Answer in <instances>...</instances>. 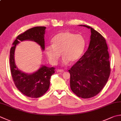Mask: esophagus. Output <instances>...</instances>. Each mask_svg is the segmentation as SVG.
I'll use <instances>...</instances> for the list:
<instances>
[{
	"mask_svg": "<svg viewBox=\"0 0 121 121\" xmlns=\"http://www.w3.org/2000/svg\"><path fill=\"white\" fill-rule=\"evenodd\" d=\"M56 72L57 73H63L64 71V70H63V69H56Z\"/></svg>",
	"mask_w": 121,
	"mask_h": 121,
	"instance_id": "esophagus-1",
	"label": "esophagus"
}]
</instances>
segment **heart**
<instances>
[{
    "label": "heart",
    "mask_w": 121,
    "mask_h": 121,
    "mask_svg": "<svg viewBox=\"0 0 121 121\" xmlns=\"http://www.w3.org/2000/svg\"><path fill=\"white\" fill-rule=\"evenodd\" d=\"M85 40L80 34L68 31L60 32L52 39V46L45 47V53L52 64H57L60 56L63 57V65L68 62L74 63L81 58L85 47Z\"/></svg>",
    "instance_id": "1"
}]
</instances>
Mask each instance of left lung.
I'll return each instance as SVG.
<instances>
[{
  "mask_svg": "<svg viewBox=\"0 0 121 121\" xmlns=\"http://www.w3.org/2000/svg\"><path fill=\"white\" fill-rule=\"evenodd\" d=\"M79 26L91 29V40L83 56L68 70L70 86L77 96L88 99L96 96L106 85L111 73L110 57L101 34L90 26Z\"/></svg>",
  "mask_w": 121,
  "mask_h": 121,
  "instance_id": "obj_1",
  "label": "left lung"
}]
</instances>
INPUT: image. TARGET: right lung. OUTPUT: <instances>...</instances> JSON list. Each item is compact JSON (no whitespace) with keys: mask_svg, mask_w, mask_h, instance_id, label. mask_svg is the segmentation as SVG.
<instances>
[{"mask_svg":"<svg viewBox=\"0 0 121 121\" xmlns=\"http://www.w3.org/2000/svg\"><path fill=\"white\" fill-rule=\"evenodd\" d=\"M45 29L46 27L43 26L35 27L20 34L13 43V46L10 51V70L16 87L22 94L31 98L42 96L48 90L50 78L55 73V68L42 65L39 69L32 74L25 73L18 69L15 64V50L20 42L29 40L37 43L44 51Z\"/></svg>","mask_w":121,"mask_h":121,"instance_id":"add662e5","label":"right lung"}]
</instances>
